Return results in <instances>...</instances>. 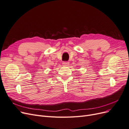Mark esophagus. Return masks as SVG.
Returning <instances> with one entry per match:
<instances>
[{"label": "esophagus", "mask_w": 129, "mask_h": 129, "mask_svg": "<svg viewBox=\"0 0 129 129\" xmlns=\"http://www.w3.org/2000/svg\"><path fill=\"white\" fill-rule=\"evenodd\" d=\"M69 63L68 61H64L63 63H62V64H63L64 66H68Z\"/></svg>", "instance_id": "1"}]
</instances>
